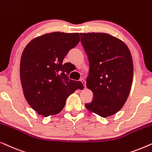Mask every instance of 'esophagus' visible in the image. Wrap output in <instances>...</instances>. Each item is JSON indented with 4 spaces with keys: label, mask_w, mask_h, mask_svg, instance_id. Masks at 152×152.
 <instances>
[{
    "label": "esophagus",
    "mask_w": 152,
    "mask_h": 152,
    "mask_svg": "<svg viewBox=\"0 0 152 152\" xmlns=\"http://www.w3.org/2000/svg\"><path fill=\"white\" fill-rule=\"evenodd\" d=\"M80 81H81V83H82L83 84V86L85 87H86V80H83V79H80Z\"/></svg>",
    "instance_id": "1"
}]
</instances>
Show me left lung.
<instances>
[{
	"label": "left lung",
	"mask_w": 152,
	"mask_h": 152,
	"mask_svg": "<svg viewBox=\"0 0 152 152\" xmlns=\"http://www.w3.org/2000/svg\"><path fill=\"white\" fill-rule=\"evenodd\" d=\"M90 71L87 88L93 92L90 111L102 117L118 112L128 98L133 80L131 53L124 42L106 33H80Z\"/></svg>",
	"instance_id": "1"
}]
</instances>
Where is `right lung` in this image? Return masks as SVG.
Masks as SVG:
<instances>
[{
  "mask_svg": "<svg viewBox=\"0 0 152 152\" xmlns=\"http://www.w3.org/2000/svg\"><path fill=\"white\" fill-rule=\"evenodd\" d=\"M79 42V33L56 32L32 39L24 48L20 64L22 88L26 101L39 115L58 114L71 94L83 89L81 82L69 78V65L62 63Z\"/></svg>",
  "mask_w": 152,
  "mask_h": 152,
  "instance_id": "add662e5",
  "label": "right lung"
}]
</instances>
